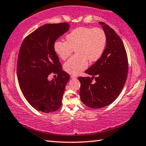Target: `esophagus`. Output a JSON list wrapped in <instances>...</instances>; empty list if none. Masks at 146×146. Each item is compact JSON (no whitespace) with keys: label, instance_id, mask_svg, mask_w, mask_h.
Segmentation results:
<instances>
[{"label":"esophagus","instance_id":"1","mask_svg":"<svg viewBox=\"0 0 146 146\" xmlns=\"http://www.w3.org/2000/svg\"><path fill=\"white\" fill-rule=\"evenodd\" d=\"M76 76H75V75H71V78H72V79H76Z\"/></svg>","mask_w":146,"mask_h":146}]
</instances>
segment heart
I'll use <instances>...</instances> for the list:
<instances>
[{
    "mask_svg": "<svg viewBox=\"0 0 146 146\" xmlns=\"http://www.w3.org/2000/svg\"><path fill=\"white\" fill-rule=\"evenodd\" d=\"M66 41L57 40L54 50L62 60H66L75 49L76 55L66 62L64 68L71 75H78L88 67V60L95 62L99 59L107 44V36L103 29L79 27L66 36Z\"/></svg>",
    "mask_w": 146,
    "mask_h": 146,
    "instance_id": "heart-1",
    "label": "heart"
}]
</instances>
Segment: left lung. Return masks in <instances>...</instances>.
Returning a JSON list of instances; mask_svg holds the SVG:
<instances>
[{
    "label": "left lung",
    "mask_w": 146,
    "mask_h": 146,
    "mask_svg": "<svg viewBox=\"0 0 146 146\" xmlns=\"http://www.w3.org/2000/svg\"><path fill=\"white\" fill-rule=\"evenodd\" d=\"M99 23L107 36L104 52L85 71L92 77L78 78L81 101L93 109L102 108L114 102L124 86L128 72L127 56L123 42L110 26L102 22Z\"/></svg>",
    "instance_id": "8db88e82"
}]
</instances>
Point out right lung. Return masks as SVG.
I'll return each mask as SVG.
<instances>
[{
    "mask_svg": "<svg viewBox=\"0 0 146 146\" xmlns=\"http://www.w3.org/2000/svg\"><path fill=\"white\" fill-rule=\"evenodd\" d=\"M69 28L67 23L45 24L28 35L20 48L17 67L20 88L29 104L39 111L51 113L61 107L70 76L62 70L54 44ZM51 73L58 77L49 81Z\"/></svg>",
    "mask_w": 146,
    "mask_h": 146,
    "instance_id": "right-lung-1",
    "label": "right lung"
}]
</instances>
